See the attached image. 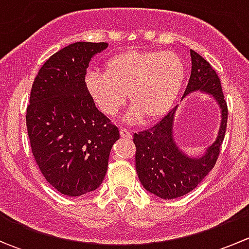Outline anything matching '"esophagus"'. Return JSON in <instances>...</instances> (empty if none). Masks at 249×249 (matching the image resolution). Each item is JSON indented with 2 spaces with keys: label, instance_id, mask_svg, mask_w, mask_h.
I'll use <instances>...</instances> for the list:
<instances>
[{
  "label": "esophagus",
  "instance_id": "1",
  "mask_svg": "<svg viewBox=\"0 0 249 249\" xmlns=\"http://www.w3.org/2000/svg\"><path fill=\"white\" fill-rule=\"evenodd\" d=\"M120 136L124 139H132V134L127 129H120Z\"/></svg>",
  "mask_w": 249,
  "mask_h": 249
}]
</instances>
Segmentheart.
<instances>
[{"instance_id":"heart-1","label":"heart","mask_w":249,"mask_h":249,"mask_svg":"<svg viewBox=\"0 0 249 249\" xmlns=\"http://www.w3.org/2000/svg\"><path fill=\"white\" fill-rule=\"evenodd\" d=\"M106 73L90 71L87 88L104 113L115 115L126 101L134 106L127 113L129 122L144 115L158 119L166 114L177 100L185 80V65L171 52L131 50L109 57Z\"/></svg>"}]
</instances>
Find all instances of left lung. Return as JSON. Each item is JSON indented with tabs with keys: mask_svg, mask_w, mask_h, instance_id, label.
I'll return each instance as SVG.
<instances>
[{
	"mask_svg": "<svg viewBox=\"0 0 249 249\" xmlns=\"http://www.w3.org/2000/svg\"><path fill=\"white\" fill-rule=\"evenodd\" d=\"M192 73L183 97L196 90L212 95L222 108V123L217 140L200 158H189L176 145L172 137L173 115L167 113L157 125L134 135L135 165L143 187L165 200L177 199L192 192L214 167L219 157L228 122V105L220 79L200 54L190 50Z\"/></svg>",
	"mask_w": 249,
	"mask_h": 249,
	"instance_id": "1",
	"label": "left lung"
}]
</instances>
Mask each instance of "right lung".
<instances>
[{
	"mask_svg": "<svg viewBox=\"0 0 249 249\" xmlns=\"http://www.w3.org/2000/svg\"><path fill=\"white\" fill-rule=\"evenodd\" d=\"M105 42H76L53 54L32 84L26 126L32 154L52 187L67 196L104 180L119 130L95 106L85 83L91 57Z\"/></svg>",
	"mask_w": 249,
	"mask_h": 249,
	"instance_id": "right-lung-1",
	"label": "right lung"
}]
</instances>
